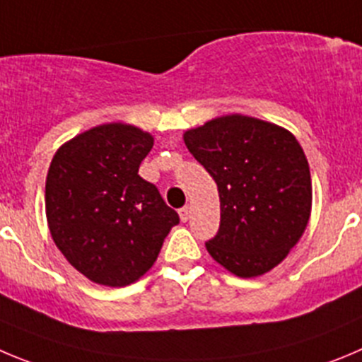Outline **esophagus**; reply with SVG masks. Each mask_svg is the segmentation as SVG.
Listing matches in <instances>:
<instances>
[{
  "instance_id": "obj_1",
  "label": "esophagus",
  "mask_w": 362,
  "mask_h": 362,
  "mask_svg": "<svg viewBox=\"0 0 362 362\" xmlns=\"http://www.w3.org/2000/svg\"><path fill=\"white\" fill-rule=\"evenodd\" d=\"M178 214H180V219H182V221H187V219H189V207H182L180 209V211H178Z\"/></svg>"
}]
</instances>
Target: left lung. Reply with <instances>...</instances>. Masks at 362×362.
<instances>
[{
	"mask_svg": "<svg viewBox=\"0 0 362 362\" xmlns=\"http://www.w3.org/2000/svg\"><path fill=\"white\" fill-rule=\"evenodd\" d=\"M184 141L218 185L219 230L205 243L212 259L243 279L275 268L302 238L313 202L295 135L232 114L187 130Z\"/></svg>",
	"mask_w": 362,
	"mask_h": 362,
	"instance_id": "left-lung-1",
	"label": "left lung"
}]
</instances>
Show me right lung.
Listing matches in <instances>:
<instances>
[{
    "label": "right lung",
    "mask_w": 362,
    "mask_h": 362,
    "mask_svg": "<svg viewBox=\"0 0 362 362\" xmlns=\"http://www.w3.org/2000/svg\"><path fill=\"white\" fill-rule=\"evenodd\" d=\"M153 137L132 124H100L59 148L46 178L55 245L93 282L123 288L157 261L180 218L139 177Z\"/></svg>",
    "instance_id": "add662e5"
}]
</instances>
